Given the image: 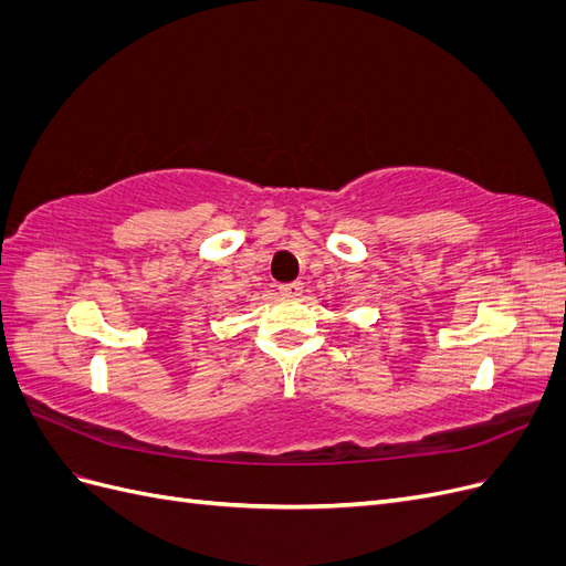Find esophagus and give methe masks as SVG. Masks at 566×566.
<instances>
[{
  "label": "esophagus",
  "instance_id": "esophagus-1",
  "mask_svg": "<svg viewBox=\"0 0 566 566\" xmlns=\"http://www.w3.org/2000/svg\"><path fill=\"white\" fill-rule=\"evenodd\" d=\"M304 293V285L302 283H285L281 285V295L287 300H300Z\"/></svg>",
  "mask_w": 566,
  "mask_h": 566
}]
</instances>
